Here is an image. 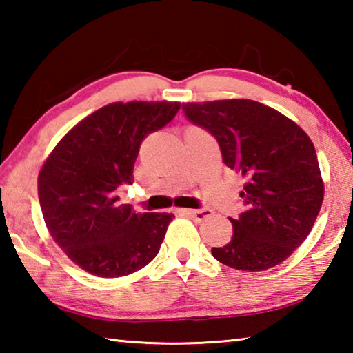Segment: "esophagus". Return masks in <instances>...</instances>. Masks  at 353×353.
Segmentation results:
<instances>
[{
  "label": "esophagus",
  "instance_id": "esophagus-1",
  "mask_svg": "<svg viewBox=\"0 0 353 353\" xmlns=\"http://www.w3.org/2000/svg\"><path fill=\"white\" fill-rule=\"evenodd\" d=\"M177 213L183 214V216L193 218L196 223H201V221L210 218L212 214H213L212 210H208V208H202V210H190V208H179Z\"/></svg>",
  "mask_w": 353,
  "mask_h": 353
}]
</instances>
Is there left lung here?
I'll list each match as a JSON object with an SVG mask.
<instances>
[{
  "label": "left lung",
  "instance_id": "obj_1",
  "mask_svg": "<svg viewBox=\"0 0 353 353\" xmlns=\"http://www.w3.org/2000/svg\"><path fill=\"white\" fill-rule=\"evenodd\" d=\"M190 121L205 128L223 162L246 181V204L234 235L214 259L238 271H265L288 259L305 241L324 201L318 155L301 126L252 99L183 103Z\"/></svg>",
  "mask_w": 353,
  "mask_h": 353
}]
</instances>
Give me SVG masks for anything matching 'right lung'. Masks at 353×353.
Masks as SVG:
<instances>
[{"label": "right lung", "instance_id": "add662e5", "mask_svg": "<svg viewBox=\"0 0 353 353\" xmlns=\"http://www.w3.org/2000/svg\"><path fill=\"white\" fill-rule=\"evenodd\" d=\"M181 103L130 101L94 110L71 128L39 172V201L52 240L97 277H123L149 265L174 218L135 213L117 188L134 181L141 141L166 126Z\"/></svg>", "mask_w": 353, "mask_h": 353}]
</instances>
